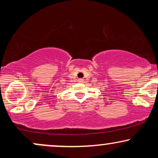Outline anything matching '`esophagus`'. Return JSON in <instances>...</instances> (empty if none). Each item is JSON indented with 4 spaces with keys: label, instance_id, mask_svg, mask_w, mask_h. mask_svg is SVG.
<instances>
[{
    "label": "esophagus",
    "instance_id": "obj_1",
    "mask_svg": "<svg viewBox=\"0 0 158 158\" xmlns=\"http://www.w3.org/2000/svg\"><path fill=\"white\" fill-rule=\"evenodd\" d=\"M78 81H79V82H83L84 79H78Z\"/></svg>",
    "mask_w": 158,
    "mask_h": 158
}]
</instances>
